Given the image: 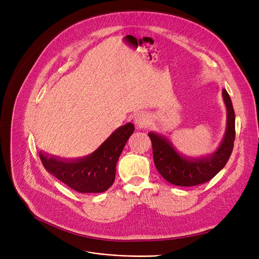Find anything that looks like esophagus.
<instances>
[{
  "label": "esophagus",
  "mask_w": 259,
  "mask_h": 259,
  "mask_svg": "<svg viewBox=\"0 0 259 259\" xmlns=\"http://www.w3.org/2000/svg\"><path fill=\"white\" fill-rule=\"evenodd\" d=\"M133 121L137 128H144L148 124V117L144 113H138L133 116Z\"/></svg>",
  "instance_id": "1"
}]
</instances>
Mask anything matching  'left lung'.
I'll return each instance as SVG.
<instances>
[{
    "label": "left lung",
    "instance_id": "obj_1",
    "mask_svg": "<svg viewBox=\"0 0 259 259\" xmlns=\"http://www.w3.org/2000/svg\"><path fill=\"white\" fill-rule=\"evenodd\" d=\"M223 98L227 107V129L217 150L209 156L190 158L176 152L170 142L161 135L149 132L152 143L154 165L167 182L180 187L201 185L212 180L227 164L235 141V112L226 89Z\"/></svg>",
    "mask_w": 259,
    "mask_h": 259
}]
</instances>
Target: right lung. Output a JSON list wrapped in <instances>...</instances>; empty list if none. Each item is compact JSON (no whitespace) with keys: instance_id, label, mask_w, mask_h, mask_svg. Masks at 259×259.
<instances>
[{"instance_id":"1","label":"right lung","mask_w":259,"mask_h":259,"mask_svg":"<svg viewBox=\"0 0 259 259\" xmlns=\"http://www.w3.org/2000/svg\"><path fill=\"white\" fill-rule=\"evenodd\" d=\"M131 122L117 128L93 153L83 158L62 159L39 152L44 168L79 193H102L115 180L116 162L130 135Z\"/></svg>"}]
</instances>
